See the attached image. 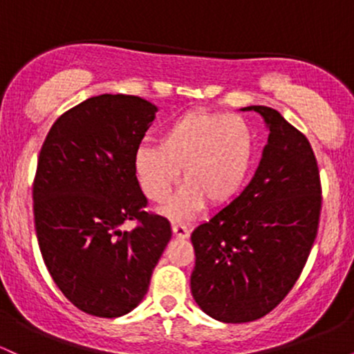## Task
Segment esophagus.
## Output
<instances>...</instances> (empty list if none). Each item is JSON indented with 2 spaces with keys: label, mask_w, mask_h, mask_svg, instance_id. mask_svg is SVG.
<instances>
[{
  "label": "esophagus",
  "mask_w": 354,
  "mask_h": 354,
  "mask_svg": "<svg viewBox=\"0 0 354 354\" xmlns=\"http://www.w3.org/2000/svg\"><path fill=\"white\" fill-rule=\"evenodd\" d=\"M189 233H191V230L186 225H173V234L178 239L189 238Z\"/></svg>",
  "instance_id": "1"
}]
</instances>
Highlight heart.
I'll return each instance as SVG.
<instances>
[{
  "label": "heart",
  "instance_id": "b5f03b06",
  "mask_svg": "<svg viewBox=\"0 0 354 354\" xmlns=\"http://www.w3.org/2000/svg\"><path fill=\"white\" fill-rule=\"evenodd\" d=\"M251 126L238 115L189 111L161 133L158 146H141L135 171L145 196L163 203L183 169L186 186L165 206L174 221L194 216L208 201L223 206L245 185L254 160Z\"/></svg>",
  "mask_w": 354,
  "mask_h": 354
}]
</instances>
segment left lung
Segmentation results:
<instances>
[{
	"label": "left lung",
	"mask_w": 354,
	"mask_h": 354,
	"mask_svg": "<svg viewBox=\"0 0 354 354\" xmlns=\"http://www.w3.org/2000/svg\"><path fill=\"white\" fill-rule=\"evenodd\" d=\"M253 180L191 233V293L211 318L248 323L274 310L301 274L318 233L321 183L310 141L273 108Z\"/></svg>",
	"instance_id": "obj_1"
}]
</instances>
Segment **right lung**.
Instances as JSON below:
<instances>
[{"instance_id": "obj_1", "label": "right lung", "mask_w": 354, "mask_h": 354, "mask_svg": "<svg viewBox=\"0 0 354 354\" xmlns=\"http://www.w3.org/2000/svg\"><path fill=\"white\" fill-rule=\"evenodd\" d=\"M158 108L140 96L100 95L51 126L38 158L33 211L53 281L81 311L118 318L135 310L171 239L146 213L135 154ZM124 221H136L123 232Z\"/></svg>"}]
</instances>
